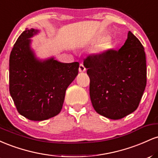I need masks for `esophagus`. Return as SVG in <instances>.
I'll use <instances>...</instances> for the list:
<instances>
[{
	"mask_svg": "<svg viewBox=\"0 0 158 158\" xmlns=\"http://www.w3.org/2000/svg\"><path fill=\"white\" fill-rule=\"evenodd\" d=\"M79 72H80V73H83V72H85V70H86V68H85L84 64H83L82 63H81V64H79Z\"/></svg>",
	"mask_w": 158,
	"mask_h": 158,
	"instance_id": "esophagus-1",
	"label": "esophagus"
}]
</instances>
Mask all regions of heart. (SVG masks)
I'll return each mask as SVG.
<instances>
[{
    "instance_id": "obj_1",
    "label": "heart",
    "mask_w": 158,
    "mask_h": 158,
    "mask_svg": "<svg viewBox=\"0 0 158 158\" xmlns=\"http://www.w3.org/2000/svg\"><path fill=\"white\" fill-rule=\"evenodd\" d=\"M107 47H108V45H107V44H102V47H101V49L103 50V49H106Z\"/></svg>"
}]
</instances>
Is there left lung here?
<instances>
[{"label":"left lung","instance_id":"left-lung-1","mask_svg":"<svg viewBox=\"0 0 158 158\" xmlns=\"http://www.w3.org/2000/svg\"><path fill=\"white\" fill-rule=\"evenodd\" d=\"M90 78V97L94 110L111 119H119L139 106L146 86L144 48L128 32L124 45L91 54L84 59Z\"/></svg>","mask_w":158,"mask_h":158}]
</instances>
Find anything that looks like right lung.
Returning a JSON list of instances; mask_svg holds the SVG:
<instances>
[{
  "instance_id": "1",
  "label": "right lung",
  "mask_w": 158,
  "mask_h": 158,
  "mask_svg": "<svg viewBox=\"0 0 158 158\" xmlns=\"http://www.w3.org/2000/svg\"><path fill=\"white\" fill-rule=\"evenodd\" d=\"M38 32L23 31L10 56V93L21 115L34 121L45 120L60 113L65 91L79 72V62L61 63L53 58L35 59L30 39Z\"/></svg>"
}]
</instances>
